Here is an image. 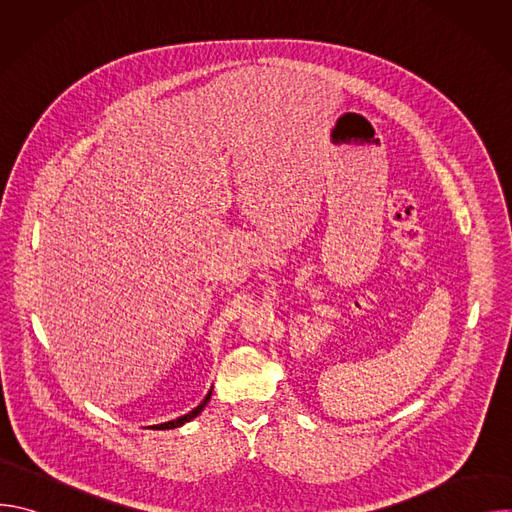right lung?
Returning a JSON list of instances; mask_svg holds the SVG:
<instances>
[{
  "label": "right lung",
  "mask_w": 512,
  "mask_h": 512,
  "mask_svg": "<svg viewBox=\"0 0 512 512\" xmlns=\"http://www.w3.org/2000/svg\"><path fill=\"white\" fill-rule=\"evenodd\" d=\"M210 395H212V391H208V395L204 397V401L196 407V409H192L190 413H186V415H182V417H178V419H172V421H166V423H160V425H152V429H174V427H180V425H184L186 421H190V419H194L196 415H200V411L206 407V403L210 401Z\"/></svg>",
  "instance_id": "add662e5"
}]
</instances>
